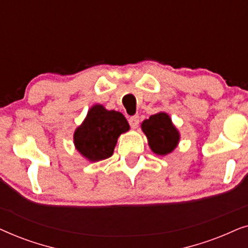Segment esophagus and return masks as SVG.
Returning a JSON list of instances; mask_svg holds the SVG:
<instances>
[{
  "label": "esophagus",
  "mask_w": 248,
  "mask_h": 248,
  "mask_svg": "<svg viewBox=\"0 0 248 248\" xmlns=\"http://www.w3.org/2000/svg\"><path fill=\"white\" fill-rule=\"evenodd\" d=\"M128 123H130L132 128H137L139 126V123H140V117H139L138 115L132 116L130 117V120H128Z\"/></svg>",
  "instance_id": "1"
}]
</instances>
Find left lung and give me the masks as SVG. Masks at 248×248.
Segmentation results:
<instances>
[{
    "label": "left lung",
    "instance_id": "1",
    "mask_svg": "<svg viewBox=\"0 0 248 248\" xmlns=\"http://www.w3.org/2000/svg\"><path fill=\"white\" fill-rule=\"evenodd\" d=\"M141 127L148 138L149 147L155 155H166L177 147L181 138L179 132L169 115L164 111L151 115L149 120L142 122Z\"/></svg>",
    "mask_w": 248,
    "mask_h": 248
}]
</instances>
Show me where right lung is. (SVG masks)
I'll return each instance as SVG.
<instances>
[{
	"instance_id": "obj_1",
	"label": "right lung",
	"mask_w": 248,
	"mask_h": 248,
	"mask_svg": "<svg viewBox=\"0 0 248 248\" xmlns=\"http://www.w3.org/2000/svg\"><path fill=\"white\" fill-rule=\"evenodd\" d=\"M128 130L130 125L123 114L94 105L74 132V145L89 161L104 160L113 155L118 137Z\"/></svg>"
}]
</instances>
